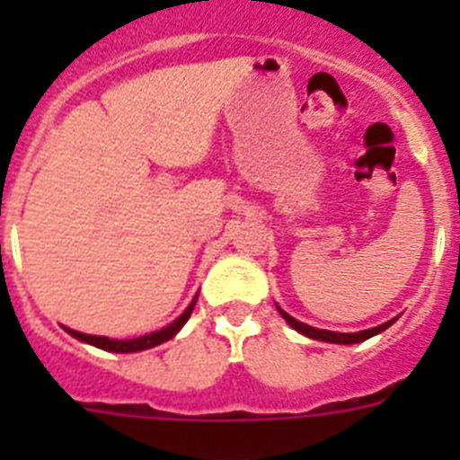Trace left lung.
<instances>
[{
  "mask_svg": "<svg viewBox=\"0 0 460 460\" xmlns=\"http://www.w3.org/2000/svg\"><path fill=\"white\" fill-rule=\"evenodd\" d=\"M279 313L286 318V323L290 324L292 329H296L299 334L308 336V339H315V341H327V343H343V345H352V343H361V341L371 339V336L380 334V332H385V329L389 327V324H394V320H389V323L380 324V327H373V329H367V332H357V334H336V332H327V329H315V327H308V324L299 323V320H295L292 315H288L286 311Z\"/></svg>",
  "mask_w": 460,
  "mask_h": 460,
  "instance_id": "8db88e82",
  "label": "left lung"
}]
</instances>
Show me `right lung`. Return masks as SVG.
<instances>
[{"label": "right lung", "mask_w": 460, "mask_h": 460, "mask_svg": "<svg viewBox=\"0 0 460 460\" xmlns=\"http://www.w3.org/2000/svg\"><path fill=\"white\" fill-rule=\"evenodd\" d=\"M195 302H190V306L181 313L180 318L174 320L172 324L164 327L161 332H152L147 336H140V339H131V341H115V339H108V336H89V334H80V332H73V329H66L68 334L75 336L78 341H84L89 345H96L101 350H108V352H140V350H149L154 345H161L165 341L172 339L177 332L186 324V320L190 318V313H193Z\"/></svg>", "instance_id": "obj_1"}]
</instances>
